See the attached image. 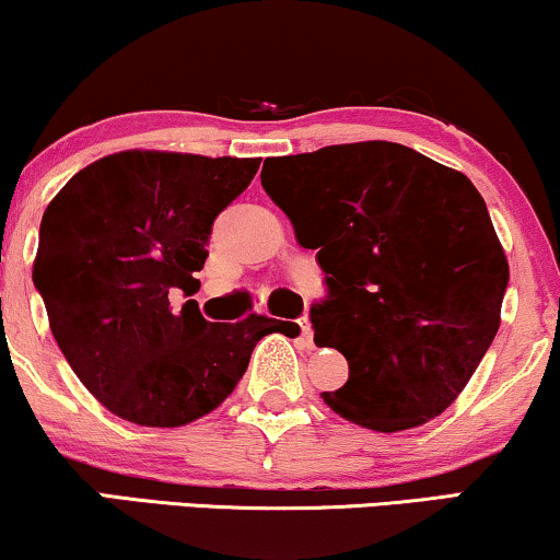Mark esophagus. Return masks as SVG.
Instances as JSON below:
<instances>
[{
  "label": "esophagus",
  "instance_id": "1",
  "mask_svg": "<svg viewBox=\"0 0 560 560\" xmlns=\"http://www.w3.org/2000/svg\"><path fill=\"white\" fill-rule=\"evenodd\" d=\"M300 330H302V343L307 346V349H313V325H310L307 317H300Z\"/></svg>",
  "mask_w": 560,
  "mask_h": 560
}]
</instances>
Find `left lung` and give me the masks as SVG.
Wrapping results in <instances>:
<instances>
[{
	"instance_id": "1",
	"label": "left lung",
	"mask_w": 560,
	"mask_h": 560,
	"mask_svg": "<svg viewBox=\"0 0 560 560\" xmlns=\"http://www.w3.org/2000/svg\"><path fill=\"white\" fill-rule=\"evenodd\" d=\"M260 183L325 273L315 343L349 362L330 410L387 434L442 413L497 338L509 284L476 186L393 141L271 158Z\"/></svg>"
}]
</instances>
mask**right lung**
I'll return each instance as SVG.
<instances>
[{"label":"right lung","mask_w":560,"mask_h":560,"mask_svg":"<svg viewBox=\"0 0 560 560\" xmlns=\"http://www.w3.org/2000/svg\"><path fill=\"white\" fill-rule=\"evenodd\" d=\"M258 160L118 152L48 203L33 264L48 323L82 385L139 427H183L214 410L268 332L300 325L247 315L209 323L198 292L214 219L256 178Z\"/></svg>","instance_id":"add662e5"}]
</instances>
